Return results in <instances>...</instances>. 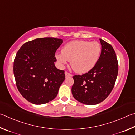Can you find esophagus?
I'll return each instance as SVG.
<instances>
[{
	"label": "esophagus",
	"instance_id": "esophagus-1",
	"mask_svg": "<svg viewBox=\"0 0 135 135\" xmlns=\"http://www.w3.org/2000/svg\"><path fill=\"white\" fill-rule=\"evenodd\" d=\"M65 76H66V78H67V77H72V75L69 74V73H68V72H65Z\"/></svg>",
	"mask_w": 135,
	"mask_h": 135
}]
</instances>
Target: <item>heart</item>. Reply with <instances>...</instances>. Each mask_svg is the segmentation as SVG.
Returning <instances> with one entry per match:
<instances>
[{
	"label": "heart",
	"mask_w": 135,
	"mask_h": 135,
	"mask_svg": "<svg viewBox=\"0 0 135 135\" xmlns=\"http://www.w3.org/2000/svg\"><path fill=\"white\" fill-rule=\"evenodd\" d=\"M101 51V47L98 42L75 40L65 44L61 53L57 54L56 57L62 65L70 61V66L75 72L85 74L95 66Z\"/></svg>",
	"instance_id": "1"
}]
</instances>
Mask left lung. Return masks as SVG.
<instances>
[{
	"label": "left lung",
	"mask_w": 135,
	"mask_h": 135,
	"mask_svg": "<svg viewBox=\"0 0 135 135\" xmlns=\"http://www.w3.org/2000/svg\"><path fill=\"white\" fill-rule=\"evenodd\" d=\"M101 55L95 66L88 72L74 76L72 93L75 99L86 105H95L109 95L118 74L116 54L110 44L100 39Z\"/></svg>",
	"instance_id": "obj_1"
}]
</instances>
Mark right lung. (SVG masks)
<instances>
[{
    "label": "right lung",
    "mask_w": 135,
    "mask_h": 135,
    "mask_svg": "<svg viewBox=\"0 0 135 135\" xmlns=\"http://www.w3.org/2000/svg\"><path fill=\"white\" fill-rule=\"evenodd\" d=\"M63 40L40 38L23 44L16 53L13 74L18 91L34 104H43L56 97L65 81L64 70L56 68L55 53Z\"/></svg>",
    "instance_id": "obj_1"
}]
</instances>
